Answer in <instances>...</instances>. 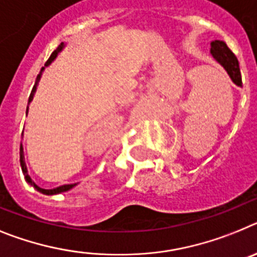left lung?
I'll return each mask as SVG.
<instances>
[{
    "label": "left lung",
    "instance_id": "1",
    "mask_svg": "<svg viewBox=\"0 0 257 257\" xmlns=\"http://www.w3.org/2000/svg\"><path fill=\"white\" fill-rule=\"evenodd\" d=\"M211 54L215 58L218 63L221 64L227 72V75L230 76V79L233 80L234 84L238 86H242V76H240L239 70V62L234 55L233 51L227 48V45L224 41L220 40H215L211 42Z\"/></svg>",
    "mask_w": 257,
    "mask_h": 257
}]
</instances>
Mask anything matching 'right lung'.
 I'll list each match as a JSON object with an SVG mask.
<instances>
[{
	"label": "right lung",
	"mask_w": 257,
	"mask_h": 257,
	"mask_svg": "<svg viewBox=\"0 0 257 257\" xmlns=\"http://www.w3.org/2000/svg\"><path fill=\"white\" fill-rule=\"evenodd\" d=\"M63 48H64V44H63V42H62L61 45H59V46H58V48H57V50H54V51H53V53H51L50 58H49V59H48V62H46V66H49V64H50L51 62L54 61L55 58H57L58 53H59V51H61L62 49H63ZM42 70H44V68H42ZM42 70H41V71H42ZM40 77H41V75H39V76H37V79H36V85H37V82H39ZM36 85L33 86V89H32V93H31V95H30V99H28V103H30V102L32 101V99H33V94H35V91H36ZM27 112H28V107H27ZM21 167H22V171H23V173H24V178H26V181L28 182V184H30V185H32V186L35 187L36 190H37V191H40V193H42V194H46V195H54V194L64 193V191H68V190H70V189H72L73 186H76V185H77V184L62 185V186H59V187H55V189H50V190H48V189H42V187H39V186H37V185H36L35 182L32 181V178L30 177V175H28V172H27L26 162H24L23 147H22V145H21Z\"/></svg>",
	"instance_id": "add662e5"
}]
</instances>
